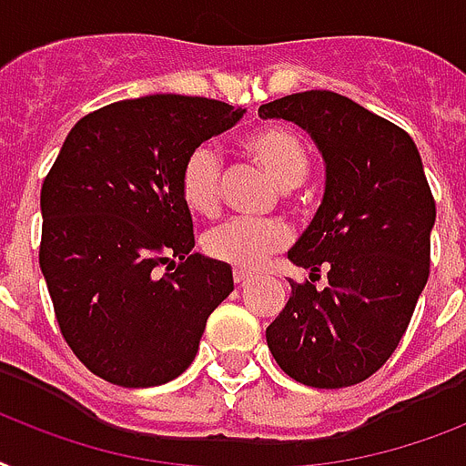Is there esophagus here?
Instances as JSON below:
<instances>
[{"label":"esophagus","instance_id":"1","mask_svg":"<svg viewBox=\"0 0 466 466\" xmlns=\"http://www.w3.org/2000/svg\"><path fill=\"white\" fill-rule=\"evenodd\" d=\"M252 277H255V274L248 272V269H233V282H236V284L250 282Z\"/></svg>","mask_w":466,"mask_h":466}]
</instances>
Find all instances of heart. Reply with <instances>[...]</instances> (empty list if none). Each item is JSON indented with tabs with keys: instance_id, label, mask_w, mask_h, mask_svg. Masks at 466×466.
I'll return each instance as SVG.
<instances>
[{
	"instance_id": "1",
	"label": "heart",
	"mask_w": 466,
	"mask_h": 466,
	"mask_svg": "<svg viewBox=\"0 0 466 466\" xmlns=\"http://www.w3.org/2000/svg\"><path fill=\"white\" fill-rule=\"evenodd\" d=\"M243 150L255 165L265 169L282 189H294L311 169L304 140L284 126H259L243 138ZM179 192L187 207L197 214H211L221 199V157L216 147L199 146L187 155L179 172ZM289 228L279 221H245L233 218L204 236L201 248L208 258L258 269L289 243Z\"/></svg>"
}]
</instances>
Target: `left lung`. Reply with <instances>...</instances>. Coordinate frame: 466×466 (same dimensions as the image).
I'll list each match as a JSON object with an SVG mask.
<instances>
[{
    "mask_svg": "<svg viewBox=\"0 0 466 466\" xmlns=\"http://www.w3.org/2000/svg\"><path fill=\"white\" fill-rule=\"evenodd\" d=\"M259 116L301 126L326 162L323 201L289 259L311 281L323 266L329 287L289 282L267 345L306 387H352L391 357L431 274L435 199L423 162L403 128L326 89L262 104Z\"/></svg>",
    "mask_w": 466,
    "mask_h": 466,
    "instance_id": "left-lung-1",
    "label": "left lung"
}]
</instances>
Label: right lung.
I'll use <instances>...</instances> for the list:
<instances>
[{"instance_id":"add662e5","label":"right lung","mask_w":466,"mask_h":466,"mask_svg":"<svg viewBox=\"0 0 466 466\" xmlns=\"http://www.w3.org/2000/svg\"><path fill=\"white\" fill-rule=\"evenodd\" d=\"M245 109L204 96L124 99L79 118L41 189V272L65 342L118 387H157L197 357L233 291L194 248L179 192L187 155Z\"/></svg>"}]
</instances>
